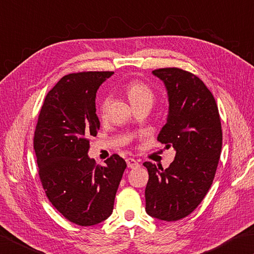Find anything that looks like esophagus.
I'll list each match as a JSON object with an SVG mask.
<instances>
[{"label": "esophagus", "instance_id": "1", "mask_svg": "<svg viewBox=\"0 0 254 254\" xmlns=\"http://www.w3.org/2000/svg\"><path fill=\"white\" fill-rule=\"evenodd\" d=\"M127 167L128 168H136L140 166V164H138V162L136 160H134V158L132 157H128L127 158Z\"/></svg>", "mask_w": 254, "mask_h": 254}]
</instances>
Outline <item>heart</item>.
Returning <instances> with one entry per match:
<instances>
[{
	"mask_svg": "<svg viewBox=\"0 0 254 254\" xmlns=\"http://www.w3.org/2000/svg\"><path fill=\"white\" fill-rule=\"evenodd\" d=\"M126 92L128 99L132 103V106H137V104L148 103L151 104L154 101V92L152 89L147 86L146 83L140 80H131L126 86ZM109 106V98L104 97L101 99L99 103V112L101 117H104Z\"/></svg>",
	"mask_w": 254,
	"mask_h": 254,
	"instance_id": "b5f03b06",
	"label": "heart"
}]
</instances>
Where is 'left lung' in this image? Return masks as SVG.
Masks as SVG:
<instances>
[{
    "mask_svg": "<svg viewBox=\"0 0 254 254\" xmlns=\"http://www.w3.org/2000/svg\"><path fill=\"white\" fill-rule=\"evenodd\" d=\"M168 94L166 124L157 141L176 151L166 170L151 162L147 168L145 210L164 221L183 219L196 209L215 178L222 146L219 111L205 83L180 68L153 70Z\"/></svg>",
    "mask_w": 254,
    "mask_h": 254,
    "instance_id": "left-lung-1",
    "label": "left lung"
}]
</instances>
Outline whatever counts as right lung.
Returning a JSON list of instances; mask_svg holds the SVG:
<instances>
[{
  "mask_svg": "<svg viewBox=\"0 0 254 254\" xmlns=\"http://www.w3.org/2000/svg\"><path fill=\"white\" fill-rule=\"evenodd\" d=\"M113 71H84L63 77L47 93L34 133L38 174L52 205L70 222L93 226L111 215L127 163L118 154L96 165L89 138L100 121L96 93Z\"/></svg>",
  "mask_w": 254,
  "mask_h": 254,
  "instance_id": "add662e5",
  "label": "right lung"
}]
</instances>
